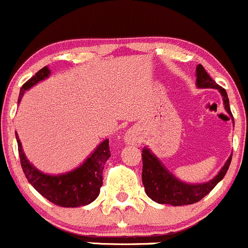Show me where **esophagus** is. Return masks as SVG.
Returning a JSON list of instances; mask_svg holds the SVG:
<instances>
[{"label": "esophagus", "instance_id": "esophagus-1", "mask_svg": "<svg viewBox=\"0 0 248 248\" xmlns=\"http://www.w3.org/2000/svg\"><path fill=\"white\" fill-rule=\"evenodd\" d=\"M125 141L127 143H134V144H136L137 142H139V136H137L135 132H129V134L126 135V139H125Z\"/></svg>", "mask_w": 248, "mask_h": 248}]
</instances>
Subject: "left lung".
I'll use <instances>...</instances> for the list:
<instances>
[{
	"label": "left lung",
	"instance_id": "8db88e82",
	"mask_svg": "<svg viewBox=\"0 0 248 248\" xmlns=\"http://www.w3.org/2000/svg\"><path fill=\"white\" fill-rule=\"evenodd\" d=\"M198 88H215L221 93L223 99V105L226 111L233 117L229 107V99L227 95L226 89L218 86L213 78H210L203 65L198 64L196 69ZM143 170H142V183L144 186L145 193L148 197L160 204H170L173 206L188 205L200 202L205 197L214 187L224 178L229 165L232 161V155L228 157L227 162L218 172V174L208 183L203 184H186L177 179L161 161L148 149L147 147L142 150Z\"/></svg>",
	"mask_w": 248,
	"mask_h": 248
}]
</instances>
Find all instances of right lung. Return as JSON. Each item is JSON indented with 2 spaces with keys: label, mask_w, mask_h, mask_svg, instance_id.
<instances>
[{
  "label": "right lung",
  "mask_w": 248,
  "mask_h": 248,
  "mask_svg": "<svg viewBox=\"0 0 248 248\" xmlns=\"http://www.w3.org/2000/svg\"><path fill=\"white\" fill-rule=\"evenodd\" d=\"M48 75H50V69L44 67L34 76H32L26 83H24L20 89L17 103L21 101L25 91L37 85L39 81L46 78ZM16 142L20 162L27 180L43 197L46 198L51 203L63 208H78L92 203L99 196L100 187L103 186L104 165L111 156L108 140L101 142L80 167L58 175L45 174L37 170L32 163H30L26 155L24 154L17 134Z\"/></svg>",
  "instance_id": "right-lung-1"
}]
</instances>
